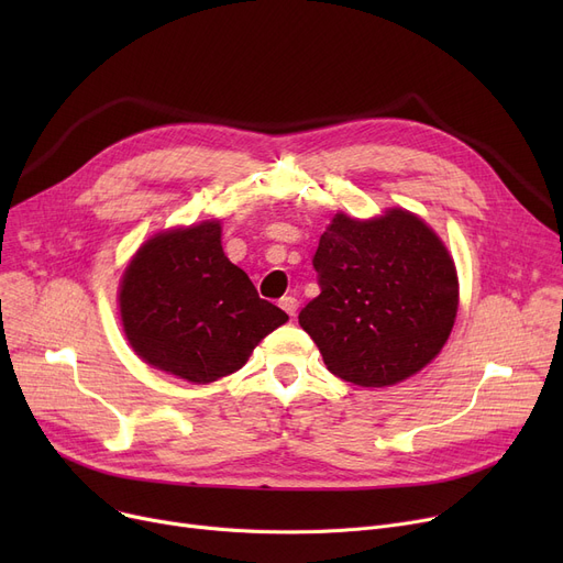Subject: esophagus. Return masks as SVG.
Instances as JSON below:
<instances>
[{"label": "esophagus", "instance_id": "esophagus-1", "mask_svg": "<svg viewBox=\"0 0 563 563\" xmlns=\"http://www.w3.org/2000/svg\"><path fill=\"white\" fill-rule=\"evenodd\" d=\"M280 308H283L289 317H294V314H297V310H299V301L294 299V297H283V299H280Z\"/></svg>", "mask_w": 563, "mask_h": 563}]
</instances>
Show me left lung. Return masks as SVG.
<instances>
[{
  "label": "left lung",
  "mask_w": 563,
  "mask_h": 563,
  "mask_svg": "<svg viewBox=\"0 0 563 563\" xmlns=\"http://www.w3.org/2000/svg\"><path fill=\"white\" fill-rule=\"evenodd\" d=\"M319 297L299 314L329 372L361 388L418 374L445 346L459 308L454 260L401 207L361 221L335 214L312 257Z\"/></svg>",
  "instance_id": "obj_1"
}]
</instances>
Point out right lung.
<instances>
[{
  "mask_svg": "<svg viewBox=\"0 0 563 563\" xmlns=\"http://www.w3.org/2000/svg\"><path fill=\"white\" fill-rule=\"evenodd\" d=\"M118 303L136 356L191 383L242 369L257 342L289 319L225 257L219 221L147 240L123 274Z\"/></svg>",
  "mask_w": 563,
  "mask_h": 563,
  "instance_id": "obj_1",
  "label": "right lung"
}]
</instances>
